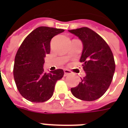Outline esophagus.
I'll return each mask as SVG.
<instances>
[{"instance_id": "obj_1", "label": "esophagus", "mask_w": 128, "mask_h": 128, "mask_svg": "<svg viewBox=\"0 0 128 128\" xmlns=\"http://www.w3.org/2000/svg\"><path fill=\"white\" fill-rule=\"evenodd\" d=\"M64 76H68V75H70V74H72L71 71L69 70H67V69H64Z\"/></svg>"}]
</instances>
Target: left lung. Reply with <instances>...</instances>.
<instances>
[{
  "label": "left lung",
  "mask_w": 128,
  "mask_h": 128,
  "mask_svg": "<svg viewBox=\"0 0 128 128\" xmlns=\"http://www.w3.org/2000/svg\"><path fill=\"white\" fill-rule=\"evenodd\" d=\"M76 35L83 44L80 62L86 76L76 87L71 88L72 94L84 101H94L108 89L115 72V62L111 49L99 34L87 27L68 30Z\"/></svg>",
  "instance_id": "obj_1"
}]
</instances>
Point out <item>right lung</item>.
I'll list each match as a JSON object with an SVG mask.
<instances>
[{"instance_id": "1", "label": "right lung", "mask_w": 128, "mask_h": 128, "mask_svg": "<svg viewBox=\"0 0 128 128\" xmlns=\"http://www.w3.org/2000/svg\"><path fill=\"white\" fill-rule=\"evenodd\" d=\"M64 30L40 26L29 34L17 51L14 64V78L20 94L32 102H44L52 97L56 82L64 76L62 69L44 72L50 41Z\"/></svg>"}]
</instances>
